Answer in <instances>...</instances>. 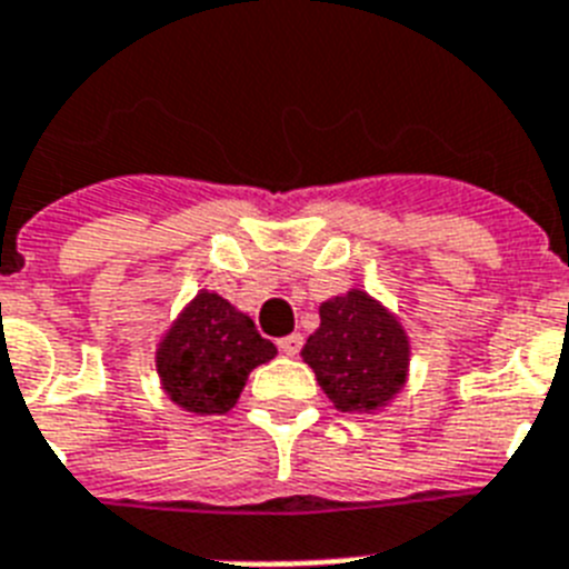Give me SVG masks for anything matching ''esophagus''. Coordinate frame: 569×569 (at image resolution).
Instances as JSON below:
<instances>
[{
	"mask_svg": "<svg viewBox=\"0 0 569 569\" xmlns=\"http://www.w3.org/2000/svg\"><path fill=\"white\" fill-rule=\"evenodd\" d=\"M276 346H279L281 355H288V358H296V355H299V351H302V335H288V337H281V340L276 342Z\"/></svg>",
	"mask_w": 569,
	"mask_h": 569,
	"instance_id": "esophagus-1",
	"label": "esophagus"
}]
</instances>
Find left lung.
Returning a JSON list of instances; mask_svg holds the SVG:
<instances>
[{"instance_id":"obj_1","label":"left lung","mask_w":569,"mask_h":569,"mask_svg":"<svg viewBox=\"0 0 569 569\" xmlns=\"http://www.w3.org/2000/svg\"><path fill=\"white\" fill-rule=\"evenodd\" d=\"M302 358L337 410L369 412L401 389L407 337L375 299L351 290L319 308V328Z\"/></svg>"}]
</instances>
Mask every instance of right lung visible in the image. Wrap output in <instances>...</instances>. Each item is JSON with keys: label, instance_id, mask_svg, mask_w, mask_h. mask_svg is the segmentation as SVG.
I'll return each mask as SVG.
<instances>
[{"label": "right lung", "instance_id": "1", "mask_svg": "<svg viewBox=\"0 0 569 569\" xmlns=\"http://www.w3.org/2000/svg\"><path fill=\"white\" fill-rule=\"evenodd\" d=\"M276 346L256 331L218 293H200L162 340L159 378L173 401L200 416H220L234 407L247 375L273 360Z\"/></svg>", "mask_w": 569, "mask_h": 569}]
</instances>
